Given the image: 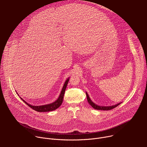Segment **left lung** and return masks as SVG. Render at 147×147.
<instances>
[{"label":"left lung","mask_w":147,"mask_h":147,"mask_svg":"<svg viewBox=\"0 0 147 147\" xmlns=\"http://www.w3.org/2000/svg\"><path fill=\"white\" fill-rule=\"evenodd\" d=\"M86 95H87V100L88 102V103H90V105L93 108H94L95 109H96V110H103V111H109V110H111L115 108H116V107L119 106V105L121 103H119L116 105H113V106H109V107H100V106H98L97 105L95 104L90 98L88 94L86 92Z\"/></svg>","instance_id":"8db88e82"}]
</instances>
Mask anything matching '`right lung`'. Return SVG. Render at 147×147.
<instances>
[{"label":"right lung","mask_w":147,"mask_h":147,"mask_svg":"<svg viewBox=\"0 0 147 147\" xmlns=\"http://www.w3.org/2000/svg\"><path fill=\"white\" fill-rule=\"evenodd\" d=\"M69 81V78H68L66 80V81H65V82L64 84V86H63V87L61 93H60L58 99L56 101H55L54 102H53L52 103L45 105H41V106H32V105H31L30 104L27 103V102H26L24 100H23L22 98H20L22 99L23 100V101H24V103H26L28 107H30L31 108H32V109H34L35 111H37L39 112H49V111H55V109L58 108L62 103L63 99L64 94L65 92V90L67 87Z\"/></svg>","instance_id":"right-lung-1"}]
</instances>
